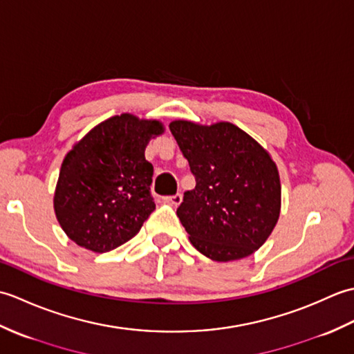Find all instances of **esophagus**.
I'll use <instances>...</instances> for the list:
<instances>
[{
	"label": "esophagus",
	"mask_w": 354,
	"mask_h": 354,
	"mask_svg": "<svg viewBox=\"0 0 354 354\" xmlns=\"http://www.w3.org/2000/svg\"><path fill=\"white\" fill-rule=\"evenodd\" d=\"M165 201H167L170 205H173V207H178V205L181 204V202H183V194H181V193H176V194H173V196L165 198Z\"/></svg>",
	"instance_id": "obj_1"
}]
</instances>
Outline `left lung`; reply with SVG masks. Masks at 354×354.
<instances>
[{
	"label": "left lung",
	"instance_id": "left-lung-1",
	"mask_svg": "<svg viewBox=\"0 0 354 354\" xmlns=\"http://www.w3.org/2000/svg\"><path fill=\"white\" fill-rule=\"evenodd\" d=\"M196 178L176 209L196 250L214 261L254 254L280 217L281 184L268 150L236 124L170 123Z\"/></svg>",
	"mask_w": 354,
	"mask_h": 354
}]
</instances>
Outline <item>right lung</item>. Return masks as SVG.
Masks as SVG:
<instances>
[{
	"mask_svg": "<svg viewBox=\"0 0 354 354\" xmlns=\"http://www.w3.org/2000/svg\"><path fill=\"white\" fill-rule=\"evenodd\" d=\"M164 131L160 120L124 112L93 127L65 155L53 205L74 243L102 254L141 230L155 209L153 165L145 150Z\"/></svg>",
	"mask_w": 354,
	"mask_h": 354,
	"instance_id": "right-lung-1",
	"label": "right lung"
}]
</instances>
